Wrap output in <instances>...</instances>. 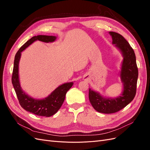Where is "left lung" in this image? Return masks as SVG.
<instances>
[{
    "mask_svg": "<svg viewBox=\"0 0 150 150\" xmlns=\"http://www.w3.org/2000/svg\"><path fill=\"white\" fill-rule=\"evenodd\" d=\"M112 44L118 48L123 56L120 77L123 83V92L116 98H105L89 89V99L97 111L111 114L120 111L133 101L137 93L138 69L134 50L122 36L115 32H110Z\"/></svg>",
    "mask_w": 150,
    "mask_h": 150,
    "instance_id": "left-lung-1",
    "label": "left lung"
}]
</instances>
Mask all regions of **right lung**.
I'll list each match as a JSON object with an SVG mask.
<instances>
[{
  "label": "right lung",
  "mask_w": 150,
  "mask_h": 150,
  "mask_svg": "<svg viewBox=\"0 0 150 150\" xmlns=\"http://www.w3.org/2000/svg\"><path fill=\"white\" fill-rule=\"evenodd\" d=\"M56 36L39 35L34 36L19 49L16 54L12 76V83L15 89L20 105L27 111L38 116L49 117L57 112L64 102L66 94L73 83L63 84L57 88L49 96L43 99H35L29 96L22 91L19 79V62L21 52L37 40L44 42H51L56 40Z\"/></svg>",
  "instance_id": "obj_1"
}]
</instances>
